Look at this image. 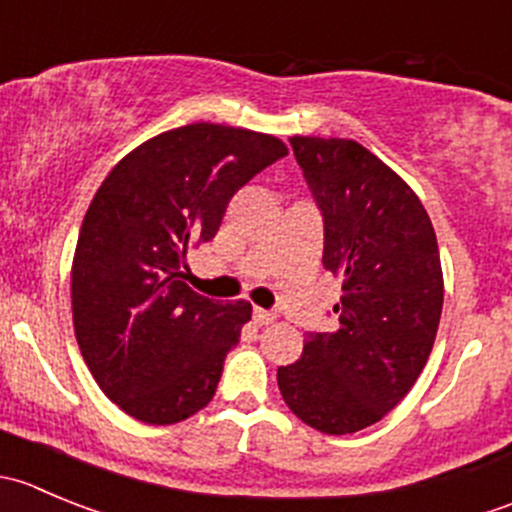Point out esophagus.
I'll return each mask as SVG.
<instances>
[{
  "instance_id": "34e87169",
  "label": "esophagus",
  "mask_w": 512,
  "mask_h": 512,
  "mask_svg": "<svg viewBox=\"0 0 512 512\" xmlns=\"http://www.w3.org/2000/svg\"><path fill=\"white\" fill-rule=\"evenodd\" d=\"M252 319H255V324H272L277 319V314L275 312H267V309H260V307H255V312H252Z\"/></svg>"
}]
</instances>
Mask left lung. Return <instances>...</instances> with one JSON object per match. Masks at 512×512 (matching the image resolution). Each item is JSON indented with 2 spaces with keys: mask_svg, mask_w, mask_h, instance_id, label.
Wrapping results in <instances>:
<instances>
[{
  "mask_svg": "<svg viewBox=\"0 0 512 512\" xmlns=\"http://www.w3.org/2000/svg\"><path fill=\"white\" fill-rule=\"evenodd\" d=\"M324 220V270L342 280L339 327L309 332L277 369L282 399L329 436L381 421L426 366L443 307L436 232L414 190L347 138L294 136Z\"/></svg>",
  "mask_w": 512,
  "mask_h": 512,
  "instance_id": "obj_1",
  "label": "left lung"
}]
</instances>
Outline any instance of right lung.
<instances>
[{
  "label": "right lung",
  "instance_id": "obj_1",
  "mask_svg": "<svg viewBox=\"0 0 512 512\" xmlns=\"http://www.w3.org/2000/svg\"><path fill=\"white\" fill-rule=\"evenodd\" d=\"M287 156L267 133L173 128L118 160L86 210L71 267L74 332L103 394L153 426L210 404L252 307L185 285L188 247L213 240L232 195Z\"/></svg>",
  "mask_w": 512,
  "mask_h": 512
}]
</instances>
